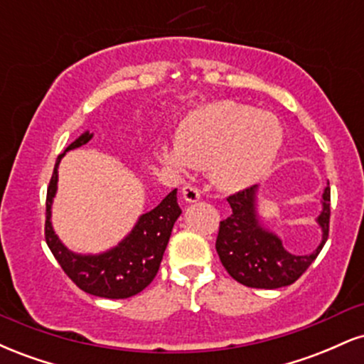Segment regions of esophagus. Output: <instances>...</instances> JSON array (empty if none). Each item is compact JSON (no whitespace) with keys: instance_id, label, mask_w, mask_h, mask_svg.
<instances>
[{"instance_id":"1","label":"esophagus","mask_w":364,"mask_h":364,"mask_svg":"<svg viewBox=\"0 0 364 364\" xmlns=\"http://www.w3.org/2000/svg\"><path fill=\"white\" fill-rule=\"evenodd\" d=\"M183 200L186 203H195L200 200V191L195 186H185L183 188Z\"/></svg>"}]
</instances>
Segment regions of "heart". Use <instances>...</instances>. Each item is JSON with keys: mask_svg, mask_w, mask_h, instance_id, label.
Instances as JSON below:
<instances>
[{"mask_svg": "<svg viewBox=\"0 0 364 364\" xmlns=\"http://www.w3.org/2000/svg\"><path fill=\"white\" fill-rule=\"evenodd\" d=\"M282 127L274 114L236 101L191 111L179 124L176 144L159 145L157 161L178 176L190 168L210 169L223 191H243L265 176L281 152Z\"/></svg>", "mask_w": 364, "mask_h": 364, "instance_id": "heart-1", "label": "heart"}]
</instances>
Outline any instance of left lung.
Returning <instances> with one entry per match:
<instances>
[{"mask_svg":"<svg viewBox=\"0 0 364 364\" xmlns=\"http://www.w3.org/2000/svg\"><path fill=\"white\" fill-rule=\"evenodd\" d=\"M232 214L220 223L215 250L224 269L235 281L257 289L291 286L318 257L328 237L330 188L321 193V210L315 223L320 225V245L308 255H296L284 248L282 240L262 219L258 208V186L229 196Z\"/></svg>","mask_w":364,"mask_h":364,"instance_id":"obj_1","label":"left lung"}]
</instances>
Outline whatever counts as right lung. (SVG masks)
Segmentation results:
<instances>
[{
  "label": "right lung",
  "instance_id": "1",
  "mask_svg": "<svg viewBox=\"0 0 364 364\" xmlns=\"http://www.w3.org/2000/svg\"><path fill=\"white\" fill-rule=\"evenodd\" d=\"M92 136L94 133L87 129L58 156L46 198V243L65 274L82 291L107 299L132 298L144 291L157 275L173 225L181 215L178 190L171 191L152 210L141 214L132 231L118 245L101 253L72 252L58 237L51 220L53 202L58 191V168L68 150L82 147Z\"/></svg>",
  "mask_w": 364,
  "mask_h": 364
}]
</instances>
